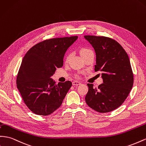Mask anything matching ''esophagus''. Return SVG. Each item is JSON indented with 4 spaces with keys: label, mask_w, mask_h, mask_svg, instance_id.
Segmentation results:
<instances>
[{
    "label": "esophagus",
    "mask_w": 146,
    "mask_h": 146,
    "mask_svg": "<svg viewBox=\"0 0 146 146\" xmlns=\"http://www.w3.org/2000/svg\"><path fill=\"white\" fill-rule=\"evenodd\" d=\"M81 84V83L79 81H77L75 80L74 82H72V85H79Z\"/></svg>",
    "instance_id": "34e87169"
}]
</instances>
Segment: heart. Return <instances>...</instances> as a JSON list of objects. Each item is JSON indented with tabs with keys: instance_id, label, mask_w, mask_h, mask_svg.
Instances as JSON below:
<instances>
[{
	"instance_id": "b5f03b06",
	"label": "heart",
	"mask_w": 146,
	"mask_h": 146,
	"mask_svg": "<svg viewBox=\"0 0 146 146\" xmlns=\"http://www.w3.org/2000/svg\"><path fill=\"white\" fill-rule=\"evenodd\" d=\"M92 52V51L91 50L88 48H86V47H84V48H82L80 50V53L81 56L82 57L85 56L86 54H88L89 53ZM70 57V54H68L66 55V57H65V62H68L69 61Z\"/></svg>"
}]
</instances>
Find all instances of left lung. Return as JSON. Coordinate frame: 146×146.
<instances>
[{"mask_svg": "<svg viewBox=\"0 0 146 146\" xmlns=\"http://www.w3.org/2000/svg\"><path fill=\"white\" fill-rule=\"evenodd\" d=\"M94 49V71L102 72L103 84L93 88L88 84L86 104L94 111L109 112L120 106L132 89L134 77L127 52L113 39L104 36L85 35Z\"/></svg>", "mask_w": 146, "mask_h": 146, "instance_id": "1", "label": "left lung"}]
</instances>
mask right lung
Masks as SVG:
<instances>
[{
    "mask_svg": "<svg viewBox=\"0 0 146 146\" xmlns=\"http://www.w3.org/2000/svg\"><path fill=\"white\" fill-rule=\"evenodd\" d=\"M77 36L53 38L38 43L23 59L17 86L25 104L33 113L48 115L62 104L72 82L56 84L51 77L63 66V58Z\"/></svg>",
    "mask_w": 146,
    "mask_h": 146,
    "instance_id": "add662e5",
    "label": "right lung"
}]
</instances>
